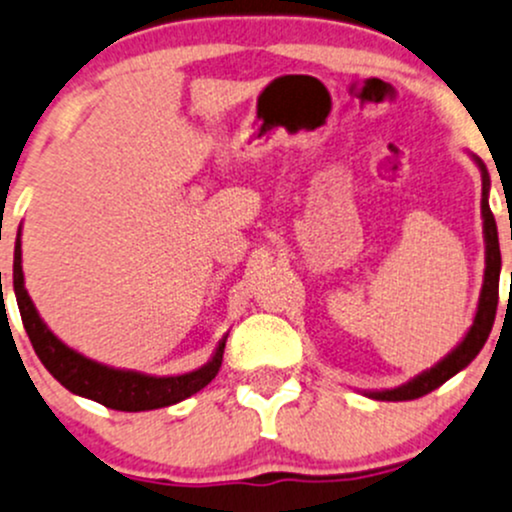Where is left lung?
<instances>
[{
    "label": "left lung",
    "mask_w": 512,
    "mask_h": 512,
    "mask_svg": "<svg viewBox=\"0 0 512 512\" xmlns=\"http://www.w3.org/2000/svg\"><path fill=\"white\" fill-rule=\"evenodd\" d=\"M473 161L481 169V181H483V193H481V215H483V240H486V272H483V287L481 297H478V309L473 316V324L466 336L461 338L459 346L451 353H446L437 365H432L424 373L414 375L412 380H407L405 385L390 387V390H368L365 395L373 397V400L383 402H405V400H417L424 397L427 392L437 390L439 385H444L446 380L454 378L459 370H464L466 365L481 353L483 343L488 341V333H491L493 321H496V309H498V282H500V245H498V228L496 218H493L491 206H488V193H491V176H488L486 164L473 154Z\"/></svg>",
    "instance_id": "1"
}]
</instances>
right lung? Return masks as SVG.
<instances>
[{"label":"right lung","instance_id":"1","mask_svg":"<svg viewBox=\"0 0 512 512\" xmlns=\"http://www.w3.org/2000/svg\"><path fill=\"white\" fill-rule=\"evenodd\" d=\"M14 294L31 346H34L41 363L46 365L48 373L73 395L88 397V400L100 402L110 410L144 412L176 405V402L196 395L198 390L211 383L218 375L220 363H223L228 336L220 338L218 348L206 365L184 375H147L139 373V370L112 368V365L98 363V360L85 358L83 353L73 351L43 324L34 301L26 292L24 270H21V228L14 245Z\"/></svg>","mask_w":512,"mask_h":512}]
</instances>
